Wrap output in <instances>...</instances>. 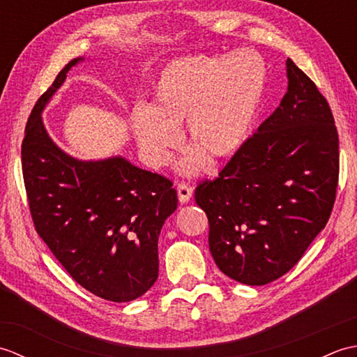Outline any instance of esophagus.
I'll list each match as a JSON object with an SVG mask.
<instances>
[{"instance_id": "1", "label": "esophagus", "mask_w": 357, "mask_h": 357, "mask_svg": "<svg viewBox=\"0 0 357 357\" xmlns=\"http://www.w3.org/2000/svg\"><path fill=\"white\" fill-rule=\"evenodd\" d=\"M192 195H193V188L190 185L185 184V183H179L178 184V196H179V201L185 204V202L190 201Z\"/></svg>"}]
</instances>
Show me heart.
Instances as JSON below:
<instances>
[{"mask_svg": "<svg viewBox=\"0 0 357 357\" xmlns=\"http://www.w3.org/2000/svg\"><path fill=\"white\" fill-rule=\"evenodd\" d=\"M265 87L267 66L256 52L176 59L156 78L150 107L132 110L135 138L151 164L164 165L185 123L188 147L208 161L227 159L252 132Z\"/></svg>", "mask_w": 357, "mask_h": 357, "instance_id": "1", "label": "heart"}]
</instances>
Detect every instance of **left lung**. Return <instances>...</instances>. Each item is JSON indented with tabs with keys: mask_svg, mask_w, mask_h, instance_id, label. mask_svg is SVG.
<instances>
[{
	"mask_svg": "<svg viewBox=\"0 0 357 357\" xmlns=\"http://www.w3.org/2000/svg\"><path fill=\"white\" fill-rule=\"evenodd\" d=\"M287 78L279 107L215 181L195 190L218 268L245 285L290 271L327 225L336 199L339 138L330 105L290 58Z\"/></svg>",
	"mask_w": 357,
	"mask_h": 357,
	"instance_id": "1",
	"label": "left lung"
}]
</instances>
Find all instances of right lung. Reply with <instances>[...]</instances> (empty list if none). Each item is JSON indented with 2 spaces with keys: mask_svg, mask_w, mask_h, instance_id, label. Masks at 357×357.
Segmentation results:
<instances>
[{
  "mask_svg": "<svg viewBox=\"0 0 357 357\" xmlns=\"http://www.w3.org/2000/svg\"><path fill=\"white\" fill-rule=\"evenodd\" d=\"M82 59L58 73L29 116L21 146L29 208L38 234L81 287L130 302L156 282L158 238L178 195L170 179L124 158L81 161L52 141L41 113Z\"/></svg>",
  "mask_w": 357,
  "mask_h": 357,
  "instance_id": "obj_1",
  "label": "right lung"
}]
</instances>
